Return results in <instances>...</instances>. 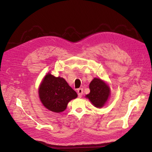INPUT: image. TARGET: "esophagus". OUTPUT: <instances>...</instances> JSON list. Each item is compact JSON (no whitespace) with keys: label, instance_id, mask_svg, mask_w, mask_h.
Listing matches in <instances>:
<instances>
[{"label":"esophagus","instance_id":"34e87169","mask_svg":"<svg viewBox=\"0 0 152 152\" xmlns=\"http://www.w3.org/2000/svg\"><path fill=\"white\" fill-rule=\"evenodd\" d=\"M77 93H78V96H79V97H82V94H83V89L82 88H79L77 89Z\"/></svg>","mask_w":152,"mask_h":152}]
</instances>
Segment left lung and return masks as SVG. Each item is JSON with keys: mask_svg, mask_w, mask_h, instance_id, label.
Here are the masks:
<instances>
[{"mask_svg": "<svg viewBox=\"0 0 152 152\" xmlns=\"http://www.w3.org/2000/svg\"><path fill=\"white\" fill-rule=\"evenodd\" d=\"M89 94L86 96L94 107L101 108L107 102L110 95L108 86L99 79L94 78L89 84Z\"/></svg>", "mask_w": 152, "mask_h": 152, "instance_id": "1", "label": "left lung"}]
</instances>
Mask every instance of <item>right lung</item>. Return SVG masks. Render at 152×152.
Here are the masks:
<instances>
[{"label": "right lung", "instance_id": "right-lung-1", "mask_svg": "<svg viewBox=\"0 0 152 152\" xmlns=\"http://www.w3.org/2000/svg\"><path fill=\"white\" fill-rule=\"evenodd\" d=\"M39 98L44 107L50 111H64L68 102L77 97V94L61 77L51 74L45 75L39 90Z\"/></svg>", "mask_w": 152, "mask_h": 152}]
</instances>
